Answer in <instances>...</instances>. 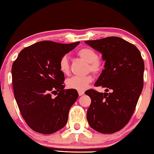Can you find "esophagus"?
<instances>
[{"label": "esophagus", "instance_id": "esophagus-1", "mask_svg": "<svg viewBox=\"0 0 154 154\" xmlns=\"http://www.w3.org/2000/svg\"><path fill=\"white\" fill-rule=\"evenodd\" d=\"M78 94H79V96H81L84 94V91H78Z\"/></svg>", "mask_w": 154, "mask_h": 154}]
</instances>
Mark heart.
I'll list each match as a JSON object with an SVG mask.
<instances>
[{
	"label": "heart",
	"instance_id": "obj_1",
	"mask_svg": "<svg viewBox=\"0 0 154 154\" xmlns=\"http://www.w3.org/2000/svg\"><path fill=\"white\" fill-rule=\"evenodd\" d=\"M77 55L82 60L87 63L86 72H91L95 75H98L103 71L104 68L103 60L98 57V53L94 49L90 47H83L77 51ZM59 70L63 75H68L70 73V64L66 56H62L60 59ZM92 81L93 77L91 75L85 76H75L67 80L66 85L69 88L84 91Z\"/></svg>",
	"mask_w": 154,
	"mask_h": 154
}]
</instances>
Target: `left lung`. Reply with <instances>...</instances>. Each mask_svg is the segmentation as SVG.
<instances>
[{
  "label": "left lung",
  "instance_id": "8db88e82",
  "mask_svg": "<svg viewBox=\"0 0 154 154\" xmlns=\"http://www.w3.org/2000/svg\"><path fill=\"white\" fill-rule=\"evenodd\" d=\"M85 42L103 54L105 60L94 86L105 88L106 93L93 88L85 92L91 100L87 121L99 133H116L129 122L135 109L144 85V61L135 45L119 37Z\"/></svg>",
  "mask_w": 154,
  "mask_h": 154
}]
</instances>
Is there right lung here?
<instances>
[{
  "label": "right lung",
  "mask_w": 154,
  "mask_h": 154,
  "mask_svg": "<svg viewBox=\"0 0 154 154\" xmlns=\"http://www.w3.org/2000/svg\"><path fill=\"white\" fill-rule=\"evenodd\" d=\"M79 42L41 41L23 49L13 63L14 98L23 119L34 131L47 135L66 125L79 95L75 89H64L59 61Z\"/></svg>",
  "instance_id": "obj_1"
}]
</instances>
